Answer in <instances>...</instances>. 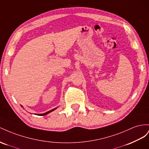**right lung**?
<instances>
[{"label": "right lung", "instance_id": "1", "mask_svg": "<svg viewBox=\"0 0 149 149\" xmlns=\"http://www.w3.org/2000/svg\"><path fill=\"white\" fill-rule=\"evenodd\" d=\"M55 109H52V110H50V111H49V112H45V113H42V114H38V116H45V115L48 114L49 113H50V112H52V111H53V110H54Z\"/></svg>", "mask_w": 149, "mask_h": 149}]
</instances>
